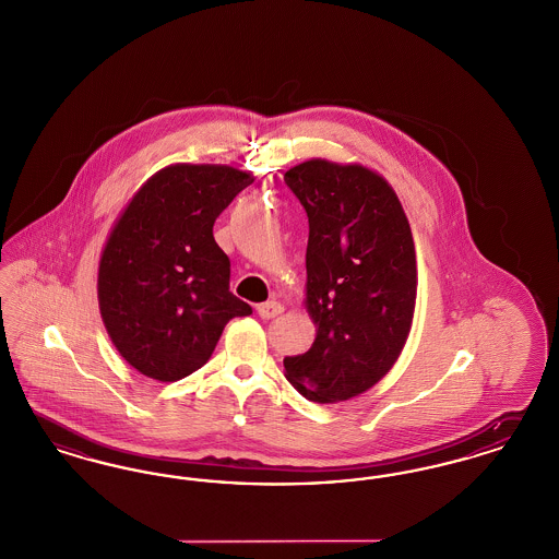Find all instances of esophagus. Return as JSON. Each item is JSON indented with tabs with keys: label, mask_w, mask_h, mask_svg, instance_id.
<instances>
[{
	"label": "esophagus",
	"mask_w": 559,
	"mask_h": 559,
	"mask_svg": "<svg viewBox=\"0 0 559 559\" xmlns=\"http://www.w3.org/2000/svg\"><path fill=\"white\" fill-rule=\"evenodd\" d=\"M257 311H259V316H261L263 320H271V318H277V316L284 311V305L277 302V300H266V302H261V305L257 307Z\"/></svg>",
	"instance_id": "1"
}]
</instances>
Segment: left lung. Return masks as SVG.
<instances>
[{
    "instance_id": "left-lung-1",
    "label": "left lung",
    "mask_w": 559,
    "mask_h": 559,
    "mask_svg": "<svg viewBox=\"0 0 559 559\" xmlns=\"http://www.w3.org/2000/svg\"><path fill=\"white\" fill-rule=\"evenodd\" d=\"M309 218L307 311L311 349L284 359L311 402L336 404L393 368L411 334L416 254L391 185L359 164L309 159L284 175Z\"/></svg>"
}]
</instances>
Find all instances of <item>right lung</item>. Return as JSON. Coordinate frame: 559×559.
Wrapping results in <instances>:
<instances>
[{"label": "right lung", "mask_w": 559, "mask_h": 559, "mask_svg": "<svg viewBox=\"0 0 559 559\" xmlns=\"http://www.w3.org/2000/svg\"><path fill=\"white\" fill-rule=\"evenodd\" d=\"M254 178L231 166L175 164L123 207L98 265V307L119 355L173 382L200 370L223 328L252 307L229 293L214 221Z\"/></svg>", "instance_id": "add662e5"}]
</instances>
